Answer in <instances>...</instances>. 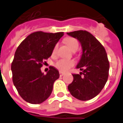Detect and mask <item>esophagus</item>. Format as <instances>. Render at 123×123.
Segmentation results:
<instances>
[{
    "label": "esophagus",
    "instance_id": "esophagus-1",
    "mask_svg": "<svg viewBox=\"0 0 123 123\" xmlns=\"http://www.w3.org/2000/svg\"><path fill=\"white\" fill-rule=\"evenodd\" d=\"M59 74H60V76L62 77V76H63L64 75V72H59Z\"/></svg>",
    "mask_w": 123,
    "mask_h": 123
}]
</instances>
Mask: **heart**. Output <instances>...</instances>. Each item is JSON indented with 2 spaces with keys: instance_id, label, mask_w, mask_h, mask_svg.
I'll return each mask as SVG.
<instances>
[{
  "instance_id": "b5f03b06",
  "label": "heart",
  "mask_w": 123,
  "mask_h": 123,
  "mask_svg": "<svg viewBox=\"0 0 123 123\" xmlns=\"http://www.w3.org/2000/svg\"><path fill=\"white\" fill-rule=\"evenodd\" d=\"M65 43L68 45L69 48L72 51H75L79 48V43H78V40L76 39L72 38V37H68L64 40ZM57 48H58V44H56L55 45L53 49V54H55L57 52ZM74 65V61L72 60H68V59H60L59 61H57L55 63V66L57 68L58 70L62 72H66L72 66Z\"/></svg>"
}]
</instances>
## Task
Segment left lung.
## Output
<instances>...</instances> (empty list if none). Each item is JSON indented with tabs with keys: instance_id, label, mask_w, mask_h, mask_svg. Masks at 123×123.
Listing matches in <instances>:
<instances>
[{
	"instance_id": "obj_1",
	"label": "left lung",
	"mask_w": 123,
	"mask_h": 123,
	"mask_svg": "<svg viewBox=\"0 0 123 123\" xmlns=\"http://www.w3.org/2000/svg\"><path fill=\"white\" fill-rule=\"evenodd\" d=\"M67 34L77 39L82 47V55L76 66L82 72L72 74L73 81L68 89L75 98L89 100L100 92L108 81L110 62L107 53L103 45L89 32L77 31Z\"/></svg>"
}]
</instances>
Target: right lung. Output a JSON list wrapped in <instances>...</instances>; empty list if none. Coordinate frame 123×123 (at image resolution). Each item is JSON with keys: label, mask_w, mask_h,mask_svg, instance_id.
Returning <instances> with one entry per match:
<instances>
[{"label": "right lung", "mask_w": 123, "mask_h": 123, "mask_svg": "<svg viewBox=\"0 0 123 123\" xmlns=\"http://www.w3.org/2000/svg\"><path fill=\"white\" fill-rule=\"evenodd\" d=\"M63 35V32H35L17 48L11 66L12 80L18 93L27 102L42 103L51 94L55 81L59 78V71L50 66L45 75L41 67L51 57L55 45Z\"/></svg>", "instance_id": "obj_1"}]
</instances>
